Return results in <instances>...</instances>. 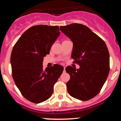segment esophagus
<instances>
[{"mask_svg": "<svg viewBox=\"0 0 121 121\" xmlns=\"http://www.w3.org/2000/svg\"><path fill=\"white\" fill-rule=\"evenodd\" d=\"M64 72H65V67H64Z\"/></svg>", "mask_w": 121, "mask_h": 121, "instance_id": "1", "label": "esophagus"}]
</instances>
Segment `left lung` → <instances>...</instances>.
<instances>
[{"mask_svg": "<svg viewBox=\"0 0 121 121\" xmlns=\"http://www.w3.org/2000/svg\"><path fill=\"white\" fill-rule=\"evenodd\" d=\"M60 29L73 42L72 57L80 65L79 69L70 66L65 69L70 76L66 83L68 92L80 100L91 99L99 93L109 75L110 57L106 44L84 25L73 23Z\"/></svg>", "mask_w": 121, "mask_h": 121, "instance_id": "left-lung-1", "label": "left lung"}]
</instances>
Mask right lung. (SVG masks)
Returning a JSON list of instances; mask_svg holds the SVG:
<instances>
[{
    "instance_id": "obj_1",
    "label": "right lung",
    "mask_w": 121,
    "mask_h": 121,
    "mask_svg": "<svg viewBox=\"0 0 121 121\" xmlns=\"http://www.w3.org/2000/svg\"><path fill=\"white\" fill-rule=\"evenodd\" d=\"M59 30L58 26H33L23 33L12 49V77L22 95L34 103L51 97L54 85L64 70L58 64L45 69L43 66L44 57L60 36Z\"/></svg>"
}]
</instances>
